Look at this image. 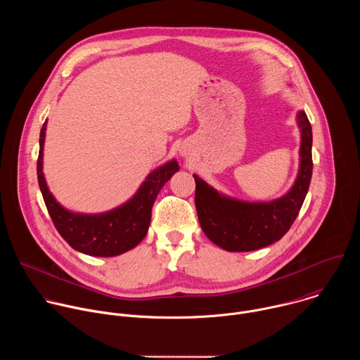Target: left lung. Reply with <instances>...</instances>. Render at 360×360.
<instances>
[{
    "label": "left lung",
    "instance_id": "1",
    "mask_svg": "<svg viewBox=\"0 0 360 360\" xmlns=\"http://www.w3.org/2000/svg\"><path fill=\"white\" fill-rule=\"evenodd\" d=\"M300 167L288 193L271 202H243L228 198L195 178V207L202 231L229 252H249L279 240L295 222L312 178V127L304 111L297 112Z\"/></svg>",
    "mask_w": 360,
    "mask_h": 360
}]
</instances>
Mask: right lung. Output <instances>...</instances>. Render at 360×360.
<instances>
[{
	"label": "right lung",
	"mask_w": 360,
	"mask_h": 360,
	"mask_svg": "<svg viewBox=\"0 0 360 360\" xmlns=\"http://www.w3.org/2000/svg\"><path fill=\"white\" fill-rule=\"evenodd\" d=\"M45 129L46 121L39 134L37 175L45 207L60 235L71 248L89 256L108 258V256H117L135 248L148 232L152 205L160 191L179 169L178 162L169 161L150 172L134 198L117 210L98 215L74 214L63 208L46 186L42 174Z\"/></svg>",
	"instance_id": "right-lung-1"
}]
</instances>
